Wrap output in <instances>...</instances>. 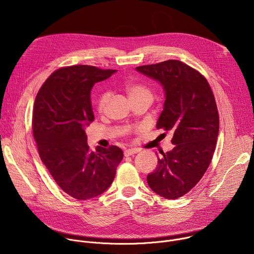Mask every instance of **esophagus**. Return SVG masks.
<instances>
[{"instance_id": "esophagus-1", "label": "esophagus", "mask_w": 254, "mask_h": 254, "mask_svg": "<svg viewBox=\"0 0 254 254\" xmlns=\"http://www.w3.org/2000/svg\"><path fill=\"white\" fill-rule=\"evenodd\" d=\"M136 153H138L137 149H127V150L125 151L124 154H125L126 157H129V156H132V155H134Z\"/></svg>"}]
</instances>
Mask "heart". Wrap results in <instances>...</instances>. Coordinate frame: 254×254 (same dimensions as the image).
I'll list each match as a JSON object with an SVG mask.
<instances>
[{
	"instance_id": "obj_1",
	"label": "heart",
	"mask_w": 254,
	"mask_h": 254,
	"mask_svg": "<svg viewBox=\"0 0 254 254\" xmlns=\"http://www.w3.org/2000/svg\"><path fill=\"white\" fill-rule=\"evenodd\" d=\"M126 90L127 93V96L129 97L130 101L134 100H144L148 102H152L154 99V93L150 87L147 85H143L140 83H129L126 86ZM108 98H110V94L108 92H103L99 95L97 101H96V110L98 113H103L105 110V106L107 104ZM130 128H126L127 132H129Z\"/></svg>"
}]
</instances>
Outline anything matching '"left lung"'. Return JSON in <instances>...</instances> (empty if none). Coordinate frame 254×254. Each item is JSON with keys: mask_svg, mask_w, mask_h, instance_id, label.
<instances>
[{"mask_svg": "<svg viewBox=\"0 0 254 254\" xmlns=\"http://www.w3.org/2000/svg\"><path fill=\"white\" fill-rule=\"evenodd\" d=\"M158 80L166 100L157 128L173 132L174 149L162 153L158 167L147 177L150 188L166 199L193 189L207 171L219 131V114L213 91L200 72L179 60L135 68Z\"/></svg>", "mask_w": 254, "mask_h": 254, "instance_id": "left-lung-1", "label": "left lung"}]
</instances>
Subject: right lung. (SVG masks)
I'll use <instances>...</instances> for the list:
<instances>
[{
  "label": "right lung",
  "mask_w": 254,
  "mask_h": 254,
  "mask_svg": "<svg viewBox=\"0 0 254 254\" xmlns=\"http://www.w3.org/2000/svg\"><path fill=\"white\" fill-rule=\"evenodd\" d=\"M115 72L90 65L61 67L35 98L32 128L40 159L56 184L77 200L102 194L124 158L117 146L91 151L84 130L94 121L91 88Z\"/></svg>",
  "instance_id": "right-lung-1"
}]
</instances>
